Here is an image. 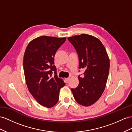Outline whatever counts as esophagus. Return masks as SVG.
I'll return each mask as SVG.
<instances>
[{"label":"esophagus","instance_id":"obj_1","mask_svg":"<svg viewBox=\"0 0 132 132\" xmlns=\"http://www.w3.org/2000/svg\"><path fill=\"white\" fill-rule=\"evenodd\" d=\"M65 80H66L67 82H69V81H70V78H69V77H68V78H66Z\"/></svg>","mask_w":132,"mask_h":132}]
</instances>
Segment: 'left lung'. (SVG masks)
<instances>
[{
  "instance_id": "left-lung-1",
  "label": "left lung",
  "mask_w": 132,
  "mask_h": 132,
  "mask_svg": "<svg viewBox=\"0 0 132 132\" xmlns=\"http://www.w3.org/2000/svg\"><path fill=\"white\" fill-rule=\"evenodd\" d=\"M67 39L78 55L79 69L85 70L83 77L78 76V86L71 90L79 104L90 106L99 100L105 88L110 67L109 57L102 43L95 37L82 34Z\"/></svg>"
}]
</instances>
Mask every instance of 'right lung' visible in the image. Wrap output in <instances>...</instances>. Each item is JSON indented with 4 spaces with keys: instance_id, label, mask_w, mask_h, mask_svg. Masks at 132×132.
Instances as JSON below:
<instances>
[{
    "instance_id": "add662e5",
    "label": "right lung",
    "mask_w": 132,
    "mask_h": 132,
    "mask_svg": "<svg viewBox=\"0 0 132 132\" xmlns=\"http://www.w3.org/2000/svg\"><path fill=\"white\" fill-rule=\"evenodd\" d=\"M66 39L40 36L28 44L24 52L23 69L29 92L39 104L47 108L56 104L60 90L65 85L57 76L54 57Z\"/></svg>"
}]
</instances>
